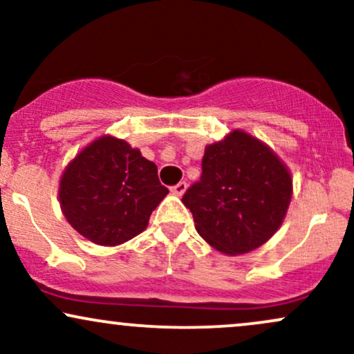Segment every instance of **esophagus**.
I'll use <instances>...</instances> for the list:
<instances>
[{"instance_id": "34e87169", "label": "esophagus", "mask_w": 354, "mask_h": 354, "mask_svg": "<svg viewBox=\"0 0 354 354\" xmlns=\"http://www.w3.org/2000/svg\"><path fill=\"white\" fill-rule=\"evenodd\" d=\"M186 188H188L186 181H180V183H178V185L171 186V193L176 194V196H183V193H185Z\"/></svg>"}]
</instances>
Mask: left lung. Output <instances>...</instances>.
Here are the masks:
<instances>
[{"mask_svg":"<svg viewBox=\"0 0 354 354\" xmlns=\"http://www.w3.org/2000/svg\"><path fill=\"white\" fill-rule=\"evenodd\" d=\"M201 178L183 194L196 231L226 254L266 243L281 226L291 201V174L279 158L243 131L206 146Z\"/></svg>","mask_w":354,"mask_h":354,"instance_id":"1","label":"left lung"}]
</instances>
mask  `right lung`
Listing matches in <instances>:
<instances>
[{
	"label": "right lung",
	"instance_id": "obj_1",
	"mask_svg": "<svg viewBox=\"0 0 354 354\" xmlns=\"http://www.w3.org/2000/svg\"><path fill=\"white\" fill-rule=\"evenodd\" d=\"M166 194L156 165L113 136L86 146L59 183V205L68 223L101 246L121 245L140 234Z\"/></svg>",
	"mask_w": 354,
	"mask_h": 354
}]
</instances>
